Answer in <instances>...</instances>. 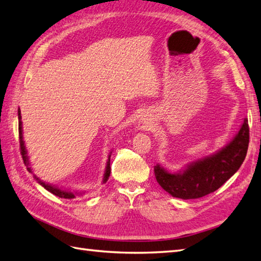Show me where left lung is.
<instances>
[{"label": "left lung", "mask_w": 261, "mask_h": 261, "mask_svg": "<svg viewBox=\"0 0 261 261\" xmlns=\"http://www.w3.org/2000/svg\"><path fill=\"white\" fill-rule=\"evenodd\" d=\"M249 146L248 119L230 143L211 156L198 159L171 174L160 165L154 166L158 184L171 196L182 199L199 198L222 186L240 168Z\"/></svg>", "instance_id": "8db88e82"}]
</instances>
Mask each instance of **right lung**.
<instances>
[{
	"mask_svg": "<svg viewBox=\"0 0 261 261\" xmlns=\"http://www.w3.org/2000/svg\"><path fill=\"white\" fill-rule=\"evenodd\" d=\"M18 118H19V140H20V150H21V154H22V158H23V163L27 166V169L29 170V173H32L31 167H29V158H28V154H27V149L24 146V141H23V136H22V122H21V111L20 109L18 110ZM110 157H111V153L109 154V159H108V163H107V167H105V173H104V177H103V182H107V180L109 179L110 174H111V167H110ZM35 178L36 180L40 184L42 187H45L48 192L53 193L54 195H56L58 197H62V198H75L76 195H82V194L84 193H80V192H70V191H66V190H62V188H59L57 186H54L50 184H47V182L42 181L41 179H39L38 177L35 175Z\"/></svg>",
	"mask_w": 261,
	"mask_h": 261,
	"instance_id": "right-lung-1",
	"label": "right lung"
}]
</instances>
